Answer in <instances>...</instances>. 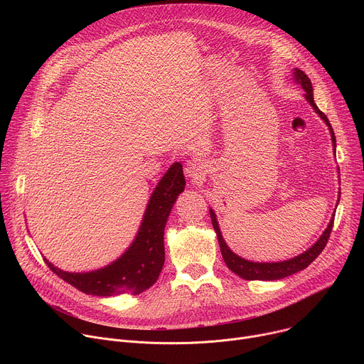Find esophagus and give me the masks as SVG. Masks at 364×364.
Masks as SVG:
<instances>
[{"label": "esophagus", "mask_w": 364, "mask_h": 364, "mask_svg": "<svg viewBox=\"0 0 364 364\" xmlns=\"http://www.w3.org/2000/svg\"><path fill=\"white\" fill-rule=\"evenodd\" d=\"M186 176L193 181V183H200L201 180H204L205 174H207V167L203 161L200 160H193L190 163H187L186 168Z\"/></svg>", "instance_id": "esophagus-1"}]
</instances>
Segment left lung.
Listing matches in <instances>:
<instances>
[{"label": "left lung", "instance_id": "1", "mask_svg": "<svg viewBox=\"0 0 364 364\" xmlns=\"http://www.w3.org/2000/svg\"><path fill=\"white\" fill-rule=\"evenodd\" d=\"M292 80L294 83L299 85L302 89H304V97L305 100L309 103L311 107H313V109L316 111V114L326 122V125L328 127V131L331 134V141H333V148L336 149V136H334V131L331 128V124L328 121V118L318 109V107L316 105L314 102V89H313V83H311V80L308 79V76L299 70V69H294V73H292ZM336 154V151H334ZM340 173V171H338ZM338 201H340V191H338ZM337 201V204H338ZM210 212V218H212V225H213V229L218 235V240H219V245H220V250H222V256L225 259V262L228 265V268L235 272L236 275H239L240 278L243 279H247V281H275V279H282V278H287L292 274H296L302 269H305L311 262L314 261V259L323 252V249L326 247L327 245V240L330 237V233H331V229H333V225H334V215L333 218L330 219V223L327 226V229L323 232V235L320 236V239L311 246L308 247L305 252L299 253L298 256H294L291 259H287V261H281V262H253V261H247V259L236 255L229 246L228 243L225 242L223 236H222V230L219 228V222H218V218H216V213L213 212V209L210 207L209 209Z\"/></svg>", "mask_w": 364, "mask_h": 364}]
</instances>
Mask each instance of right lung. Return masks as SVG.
<instances>
[{
	"label": "right lung",
	"mask_w": 364,
	"mask_h": 364,
	"mask_svg": "<svg viewBox=\"0 0 364 364\" xmlns=\"http://www.w3.org/2000/svg\"><path fill=\"white\" fill-rule=\"evenodd\" d=\"M183 166L174 163L155 186L129 247L109 265L89 272H68L44 257L47 267L68 284L95 296L138 295L159 279L166 261L164 229L177 197L184 191Z\"/></svg>",
	"instance_id": "obj_1"
}]
</instances>
